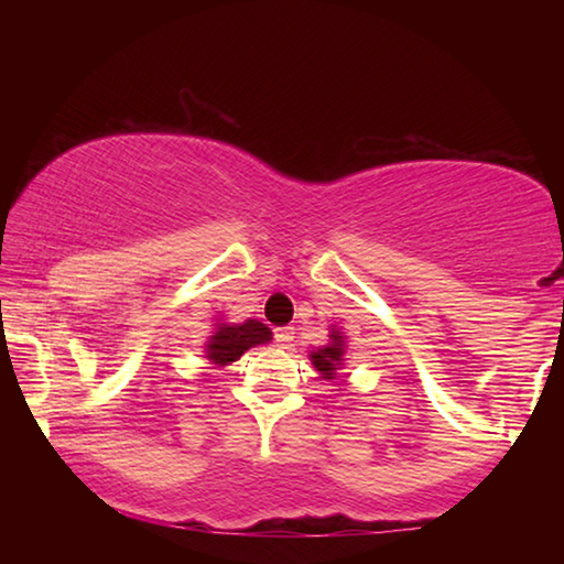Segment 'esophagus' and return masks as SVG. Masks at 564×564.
Instances as JSON below:
<instances>
[{
	"label": "esophagus",
	"mask_w": 564,
	"mask_h": 564,
	"mask_svg": "<svg viewBox=\"0 0 564 564\" xmlns=\"http://www.w3.org/2000/svg\"><path fill=\"white\" fill-rule=\"evenodd\" d=\"M273 340L279 343L281 348H289L291 343H293V330L291 328H275L273 330Z\"/></svg>",
	"instance_id": "esophagus-1"
}]
</instances>
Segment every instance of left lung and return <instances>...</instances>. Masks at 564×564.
Returning <instances> with one entry per match:
<instances>
[{
	"instance_id": "1",
	"label": "left lung",
	"mask_w": 564,
	"mask_h": 564,
	"mask_svg": "<svg viewBox=\"0 0 564 564\" xmlns=\"http://www.w3.org/2000/svg\"><path fill=\"white\" fill-rule=\"evenodd\" d=\"M333 346H328V348H321V350H316L311 356V360H313V366H316L321 373H323V378H328V380H333L336 378V366L340 362V356H343V343H340V336L338 333H333Z\"/></svg>"
}]
</instances>
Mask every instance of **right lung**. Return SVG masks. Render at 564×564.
Here are the masks:
<instances>
[{"instance_id":"add662e5","label":"right lung","mask_w":564,"mask_h":564,"mask_svg":"<svg viewBox=\"0 0 564 564\" xmlns=\"http://www.w3.org/2000/svg\"><path fill=\"white\" fill-rule=\"evenodd\" d=\"M271 330L259 321H246L241 326H221L212 336L206 346V356L212 358L218 366H226V362H234L243 356L248 348L259 346V343H269Z\"/></svg>"}]
</instances>
